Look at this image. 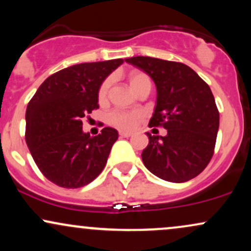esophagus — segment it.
Instances as JSON below:
<instances>
[{"label":"esophagus","instance_id":"esophagus-1","mask_svg":"<svg viewBox=\"0 0 251 251\" xmlns=\"http://www.w3.org/2000/svg\"><path fill=\"white\" fill-rule=\"evenodd\" d=\"M119 135H120V137H122V138H128V137H131L132 133H131V132L120 131V132H119Z\"/></svg>","mask_w":251,"mask_h":251}]
</instances>
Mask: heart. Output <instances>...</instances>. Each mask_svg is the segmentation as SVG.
Segmentation results:
<instances>
[{
	"mask_svg": "<svg viewBox=\"0 0 251 251\" xmlns=\"http://www.w3.org/2000/svg\"><path fill=\"white\" fill-rule=\"evenodd\" d=\"M129 86L137 93L145 86L151 85V79L146 73L140 71H132L127 75ZM109 87H111V79H106L101 83L98 91V99L100 102L105 101L108 97ZM143 113L140 111H125V109H114L109 112L107 116V122L114 127L128 131L137 125L139 120H142Z\"/></svg>",
	"mask_w": 251,
	"mask_h": 251,
	"instance_id": "1",
	"label": "heart"
}]
</instances>
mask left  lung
<instances>
[{"label": "left lung", "instance_id": "obj_1", "mask_svg": "<svg viewBox=\"0 0 251 251\" xmlns=\"http://www.w3.org/2000/svg\"><path fill=\"white\" fill-rule=\"evenodd\" d=\"M125 61L149 74L157 87V105L149 126L168 129L165 137L148 133L144 165L164 180L192 179L211 160L220 126V112L209 85L181 62L150 56Z\"/></svg>", "mask_w": 251, "mask_h": 251}]
</instances>
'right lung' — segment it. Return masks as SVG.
<instances>
[{
	"label": "right lung",
	"instance_id": "right-lung-1",
	"mask_svg": "<svg viewBox=\"0 0 251 251\" xmlns=\"http://www.w3.org/2000/svg\"><path fill=\"white\" fill-rule=\"evenodd\" d=\"M123 59L79 63L48 76L25 111V142L42 175L66 189L93 181L107 163L118 132L103 127L91 137L82 119L99 108L98 91Z\"/></svg>",
	"mask_w": 251,
	"mask_h": 251
}]
</instances>
